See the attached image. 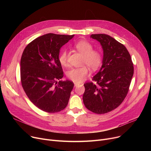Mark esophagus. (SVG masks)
Returning <instances> with one entry per match:
<instances>
[{
    "instance_id": "1",
    "label": "esophagus",
    "mask_w": 151,
    "mask_h": 151,
    "mask_svg": "<svg viewBox=\"0 0 151 151\" xmlns=\"http://www.w3.org/2000/svg\"><path fill=\"white\" fill-rule=\"evenodd\" d=\"M74 84H75V86H78V85L80 84V83H74Z\"/></svg>"
}]
</instances>
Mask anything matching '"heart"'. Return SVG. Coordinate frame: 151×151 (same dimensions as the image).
<instances>
[{
    "mask_svg": "<svg viewBox=\"0 0 151 151\" xmlns=\"http://www.w3.org/2000/svg\"><path fill=\"white\" fill-rule=\"evenodd\" d=\"M75 48L83 55L82 63L88 66L92 71H96L102 64L103 55L101 52L93 50V46L89 42L81 40L74 45ZM59 61L62 66L67 65V51L65 49L61 50L59 55ZM86 66L72 68L67 73V77L75 83H80L88 74L89 70Z\"/></svg>",
    "mask_w": 151,
    "mask_h": 151,
    "instance_id": "1",
    "label": "heart"
}]
</instances>
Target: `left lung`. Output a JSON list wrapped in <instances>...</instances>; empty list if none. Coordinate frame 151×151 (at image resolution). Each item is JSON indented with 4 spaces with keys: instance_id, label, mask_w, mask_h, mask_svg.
Returning <instances> with one entry per match:
<instances>
[{
    "instance_id": "obj_1",
    "label": "left lung",
    "mask_w": 151,
    "mask_h": 151,
    "mask_svg": "<svg viewBox=\"0 0 151 151\" xmlns=\"http://www.w3.org/2000/svg\"><path fill=\"white\" fill-rule=\"evenodd\" d=\"M104 50L103 64L91 82L84 86L83 102L87 109L101 114L111 111L119 106L128 93L133 63L125 46L106 34H92Z\"/></svg>"
}]
</instances>
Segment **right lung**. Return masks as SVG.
<instances>
[{
    "mask_svg": "<svg viewBox=\"0 0 151 151\" xmlns=\"http://www.w3.org/2000/svg\"><path fill=\"white\" fill-rule=\"evenodd\" d=\"M74 37L47 34L29 43L21 59V81L29 100L49 113L60 111L67 106L74 84L60 81L63 76L59 61L60 47ZM57 80L60 81L58 83Z\"/></svg>",
    "mask_w": 151,
    "mask_h": 151,
    "instance_id": "right-lung-1",
    "label": "right lung"
}]
</instances>
